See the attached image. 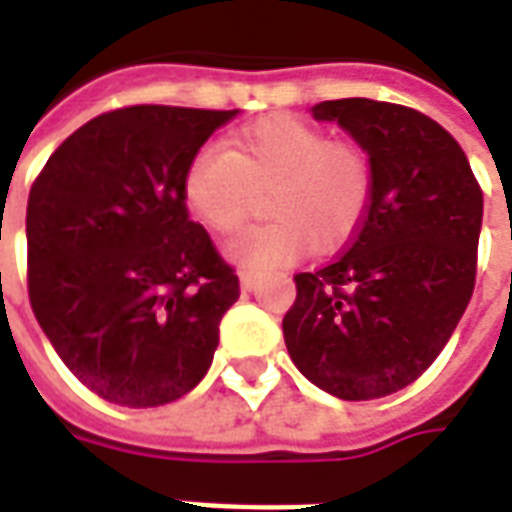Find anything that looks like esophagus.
<instances>
[{
	"instance_id": "esophagus-1",
	"label": "esophagus",
	"mask_w": 512,
	"mask_h": 512,
	"mask_svg": "<svg viewBox=\"0 0 512 512\" xmlns=\"http://www.w3.org/2000/svg\"><path fill=\"white\" fill-rule=\"evenodd\" d=\"M257 288V277L255 274H249V271H241V290L249 293V290Z\"/></svg>"
}]
</instances>
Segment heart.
Listing matches in <instances>:
<instances>
[{
  "label": "heart",
  "instance_id": "1",
  "mask_svg": "<svg viewBox=\"0 0 512 512\" xmlns=\"http://www.w3.org/2000/svg\"><path fill=\"white\" fill-rule=\"evenodd\" d=\"M376 172L362 145L329 139L296 115L260 117L227 136L224 147L197 150L183 169V200L211 233L244 227L257 191H268L274 216L227 244V257L246 271H277L315 252L351 241L373 200Z\"/></svg>",
  "mask_w": 512,
  "mask_h": 512
}]
</instances>
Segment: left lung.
<instances>
[{
  "mask_svg": "<svg viewBox=\"0 0 512 512\" xmlns=\"http://www.w3.org/2000/svg\"><path fill=\"white\" fill-rule=\"evenodd\" d=\"M365 147L376 186L332 263L296 274L285 345L312 384L343 400L406 389L455 332L477 277L483 189L450 131L411 106L340 98L312 106Z\"/></svg>",
  "mask_w": 512,
  "mask_h": 512,
  "instance_id": "left-lung-1",
  "label": "left lung"
}]
</instances>
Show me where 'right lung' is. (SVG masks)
<instances>
[{
  "mask_svg": "<svg viewBox=\"0 0 512 512\" xmlns=\"http://www.w3.org/2000/svg\"><path fill=\"white\" fill-rule=\"evenodd\" d=\"M233 112L139 104L93 117L29 189L27 290L90 392L128 408L200 384L241 288L189 219L183 169Z\"/></svg>",
  "mask_w": 512,
  "mask_h": 512,
  "instance_id": "add662e5",
  "label": "right lung"
}]
</instances>
